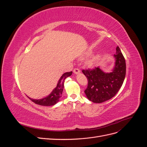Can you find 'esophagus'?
<instances>
[{
	"instance_id": "esophagus-1",
	"label": "esophagus",
	"mask_w": 147,
	"mask_h": 147,
	"mask_svg": "<svg viewBox=\"0 0 147 147\" xmlns=\"http://www.w3.org/2000/svg\"><path fill=\"white\" fill-rule=\"evenodd\" d=\"M74 72L75 74H77L80 72V69H78V68H75L74 69Z\"/></svg>"
}]
</instances>
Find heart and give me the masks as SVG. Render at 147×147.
I'll use <instances>...</instances> for the list:
<instances>
[{"label":"heart","instance_id":"1","mask_svg":"<svg viewBox=\"0 0 147 147\" xmlns=\"http://www.w3.org/2000/svg\"><path fill=\"white\" fill-rule=\"evenodd\" d=\"M94 61H95V58L94 57H92V58H91V59H90L88 61V64L90 65H92L93 64H94Z\"/></svg>","mask_w":147,"mask_h":147}]
</instances>
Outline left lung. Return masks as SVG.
<instances>
[{"instance_id":"obj_1","label":"left lung","mask_w":147,"mask_h":147,"mask_svg":"<svg viewBox=\"0 0 147 147\" xmlns=\"http://www.w3.org/2000/svg\"><path fill=\"white\" fill-rule=\"evenodd\" d=\"M116 50L115 65L112 72L105 73L99 67L82 70L88 81L84 92L92 102L102 103L112 99L122 86L126 76V61L119 47Z\"/></svg>"}]
</instances>
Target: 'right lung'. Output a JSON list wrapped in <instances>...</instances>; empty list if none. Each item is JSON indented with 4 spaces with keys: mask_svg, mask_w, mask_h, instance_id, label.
<instances>
[{
    "mask_svg": "<svg viewBox=\"0 0 147 147\" xmlns=\"http://www.w3.org/2000/svg\"><path fill=\"white\" fill-rule=\"evenodd\" d=\"M72 72H65L60 78L59 82H57L56 87L53 90L51 94L47 97L41 99H32L28 97V98L30 99L35 104L43 105V106H51L56 104L58 102L61 97L62 93L64 89V80L72 75Z\"/></svg>",
    "mask_w": 147,
    "mask_h": 147,
    "instance_id": "add662e5",
    "label": "right lung"
}]
</instances>
